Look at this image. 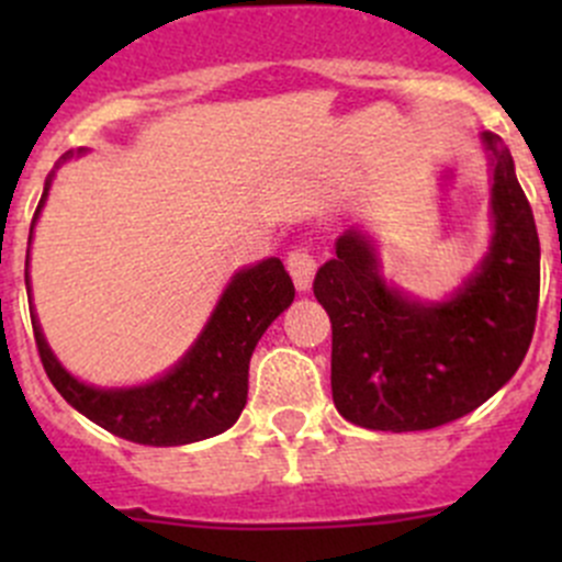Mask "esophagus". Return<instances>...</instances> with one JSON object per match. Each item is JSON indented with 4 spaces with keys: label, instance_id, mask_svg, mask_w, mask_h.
<instances>
[{
    "label": "esophagus",
    "instance_id": "1",
    "mask_svg": "<svg viewBox=\"0 0 562 562\" xmlns=\"http://www.w3.org/2000/svg\"><path fill=\"white\" fill-rule=\"evenodd\" d=\"M285 263H288V271H291V277H293V282H296L299 291H310L315 269H317L313 252H310L307 247H293L291 252H288Z\"/></svg>",
    "mask_w": 562,
    "mask_h": 562
}]
</instances>
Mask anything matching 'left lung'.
<instances>
[{
	"instance_id": "1",
	"label": "left lung",
	"mask_w": 562,
	"mask_h": 562,
	"mask_svg": "<svg viewBox=\"0 0 562 562\" xmlns=\"http://www.w3.org/2000/svg\"><path fill=\"white\" fill-rule=\"evenodd\" d=\"M495 166V239L481 269L446 304H418L378 274L356 231L317 269L313 291L331 317V396L350 424L416 432L462 418L512 381L530 348L541 245L508 146L486 133Z\"/></svg>"
}]
</instances>
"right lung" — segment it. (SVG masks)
<instances>
[{
    "label": "right lung",
    "mask_w": 562,
    "mask_h": 562,
    "mask_svg": "<svg viewBox=\"0 0 562 562\" xmlns=\"http://www.w3.org/2000/svg\"><path fill=\"white\" fill-rule=\"evenodd\" d=\"M48 187L50 181H45L35 220ZM293 296L296 288L280 258L239 271L220 299L195 348L166 378L138 389L105 391L76 381L70 372L61 370L45 345L37 317H32V328L45 375L78 413L133 443L184 446L234 427L247 402L249 356L271 321L291 307Z\"/></svg>",
    "instance_id": "right-lung-1"
}]
</instances>
